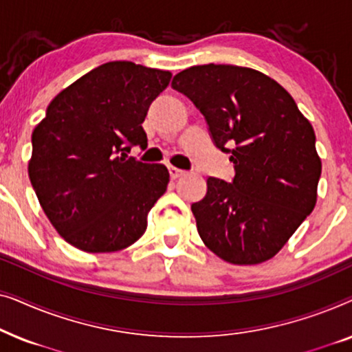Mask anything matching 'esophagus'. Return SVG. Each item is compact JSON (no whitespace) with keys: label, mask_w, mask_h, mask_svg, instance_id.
I'll return each mask as SVG.
<instances>
[{"label":"esophagus","mask_w":352,"mask_h":352,"mask_svg":"<svg viewBox=\"0 0 352 352\" xmlns=\"http://www.w3.org/2000/svg\"><path fill=\"white\" fill-rule=\"evenodd\" d=\"M168 171H170L171 179H177V177H181L186 173V171H182V170H179V168H176V166H168Z\"/></svg>","instance_id":"esophagus-1"}]
</instances>
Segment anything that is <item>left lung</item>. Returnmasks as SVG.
<instances>
[{
    "mask_svg": "<svg viewBox=\"0 0 352 352\" xmlns=\"http://www.w3.org/2000/svg\"><path fill=\"white\" fill-rule=\"evenodd\" d=\"M171 86L204 113L235 170L232 182L208 177L192 204L199 235L228 263L267 261L316 206L322 162L312 124L285 88L248 67L194 65Z\"/></svg>",
    "mask_w": 352,
    "mask_h": 352,
    "instance_id": "left-lung-1",
    "label": "left lung"
}]
</instances>
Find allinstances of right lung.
Returning <instances> with one entry per match:
<instances>
[{
  "label": "right lung",
  "mask_w": 352,
  "mask_h": 352,
  "mask_svg": "<svg viewBox=\"0 0 352 352\" xmlns=\"http://www.w3.org/2000/svg\"><path fill=\"white\" fill-rule=\"evenodd\" d=\"M171 72L115 60L62 89L32 133L28 176L60 237L88 253L118 252L147 229L170 173L128 157Z\"/></svg>",
  "instance_id": "add662e5"
}]
</instances>
